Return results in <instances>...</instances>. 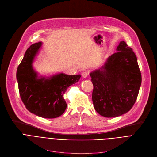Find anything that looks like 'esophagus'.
<instances>
[{"mask_svg":"<svg viewBox=\"0 0 157 157\" xmlns=\"http://www.w3.org/2000/svg\"><path fill=\"white\" fill-rule=\"evenodd\" d=\"M88 75H89V73L87 71H85V72H83V73H82V77H83V78H87L88 76Z\"/></svg>","mask_w":157,"mask_h":157,"instance_id":"esophagus-1","label":"esophagus"}]
</instances>
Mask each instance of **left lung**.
Here are the masks:
<instances>
[{
    "label": "left lung",
    "instance_id": "8db88e82",
    "mask_svg": "<svg viewBox=\"0 0 157 157\" xmlns=\"http://www.w3.org/2000/svg\"><path fill=\"white\" fill-rule=\"evenodd\" d=\"M90 76L94 85V108L101 116L117 117L132 108L142 78L137 57L125 41H121L117 52Z\"/></svg>",
    "mask_w": 157,
    "mask_h": 157
}]
</instances>
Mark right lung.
I'll return each mask as SVG.
<instances>
[{
	"label": "right lung",
	"mask_w": 157,
	"mask_h": 157,
	"mask_svg": "<svg viewBox=\"0 0 157 157\" xmlns=\"http://www.w3.org/2000/svg\"><path fill=\"white\" fill-rule=\"evenodd\" d=\"M41 46L42 42L36 43L27 49L16 71V79L26 108L38 117L55 118L61 116L67 108L63 98L66 90L77 83L81 75L60 73L48 78H38L32 63Z\"/></svg>",
	"instance_id": "right-lung-1"
}]
</instances>
